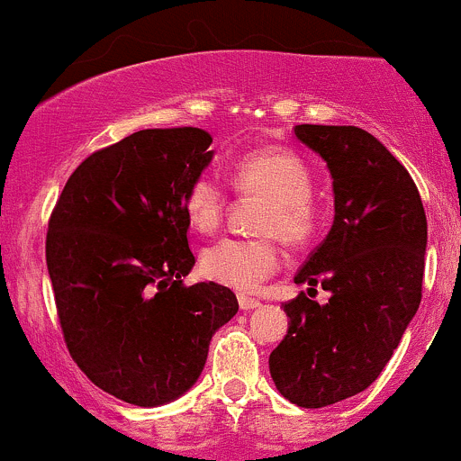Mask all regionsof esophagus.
Masks as SVG:
<instances>
[{"label":"esophagus","mask_w":461,"mask_h":461,"mask_svg":"<svg viewBox=\"0 0 461 461\" xmlns=\"http://www.w3.org/2000/svg\"><path fill=\"white\" fill-rule=\"evenodd\" d=\"M237 300H240V307L244 309V312H250V309H258L259 304H262L258 298H250V295H244V294H241Z\"/></svg>","instance_id":"1"}]
</instances>
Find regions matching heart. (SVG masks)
I'll use <instances>...</instances> for the list:
<instances>
[{
    "label": "heart",
    "instance_id": "obj_1",
    "mask_svg": "<svg viewBox=\"0 0 461 461\" xmlns=\"http://www.w3.org/2000/svg\"><path fill=\"white\" fill-rule=\"evenodd\" d=\"M230 184L237 193L268 199L259 220V232L280 237L289 246H303L313 237L321 208L313 199V175L307 163L291 149L259 148L237 158L230 167ZM224 185L215 175L203 172L185 194V215L199 232L220 229L224 220ZM280 267L271 237L240 240L224 237L202 253V271L211 280L237 291H253Z\"/></svg>",
    "mask_w": 461,
    "mask_h": 461
}]
</instances>
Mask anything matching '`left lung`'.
Wrapping results in <instances>:
<instances>
[{
	"label": "left lung",
	"mask_w": 461,
	"mask_h": 461,
	"mask_svg": "<svg viewBox=\"0 0 461 461\" xmlns=\"http://www.w3.org/2000/svg\"><path fill=\"white\" fill-rule=\"evenodd\" d=\"M327 163L334 224L295 273L318 285L325 304L300 291L285 303L289 330L268 357L280 394L325 408L358 394L384 372L421 303L428 224L412 176L370 131L352 125H295Z\"/></svg>",
	"instance_id": "1"
}]
</instances>
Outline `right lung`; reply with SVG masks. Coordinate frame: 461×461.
<instances>
[{"mask_svg":"<svg viewBox=\"0 0 461 461\" xmlns=\"http://www.w3.org/2000/svg\"><path fill=\"white\" fill-rule=\"evenodd\" d=\"M211 143L199 127L134 131L76 167L49 221L67 348L91 384L125 403L185 394L212 334L240 309L229 286H184L194 267L185 194L211 166Z\"/></svg>","mask_w":461,"mask_h":461,"instance_id":"right-lung-1","label":"right lung"}]
</instances>
